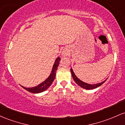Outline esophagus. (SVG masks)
Here are the masks:
<instances>
[{
    "instance_id": "34e87169",
    "label": "esophagus",
    "mask_w": 125,
    "mask_h": 125,
    "mask_svg": "<svg viewBox=\"0 0 125 125\" xmlns=\"http://www.w3.org/2000/svg\"><path fill=\"white\" fill-rule=\"evenodd\" d=\"M63 55H66V53H65H65H63Z\"/></svg>"
}]
</instances>
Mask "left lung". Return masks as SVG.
<instances>
[{
	"instance_id": "1",
	"label": "left lung",
	"mask_w": 125,
	"mask_h": 125,
	"mask_svg": "<svg viewBox=\"0 0 125 125\" xmlns=\"http://www.w3.org/2000/svg\"><path fill=\"white\" fill-rule=\"evenodd\" d=\"M71 73H72V78H73V80L75 81V82L76 83L79 87H81V88H83L86 89V90H93V89L96 88L100 87V86L105 81L107 80V79L105 80L104 81L101 82V83H95V84H90V83H84V82L82 81L81 80L79 79V78H77V76L75 75L74 73L73 70H72V68L71 69Z\"/></svg>"
}]
</instances>
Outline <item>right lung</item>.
<instances>
[{"instance_id": "1", "label": "right lung", "mask_w": 125, "mask_h": 125, "mask_svg": "<svg viewBox=\"0 0 125 125\" xmlns=\"http://www.w3.org/2000/svg\"><path fill=\"white\" fill-rule=\"evenodd\" d=\"M60 61V58L59 57H57L56 59L55 62H54V63L53 65V68H52V72L50 75H49V76L45 81H44L42 83H40L38 85L35 86L34 87H31V88H26L21 86L23 88H24L25 90H26L27 91L30 92V93H40L42 92L46 91V90H47L49 88V87L52 85V83H53V81H54V78L56 76V72L57 71V68H58V66L59 65V62Z\"/></svg>"}]
</instances>
